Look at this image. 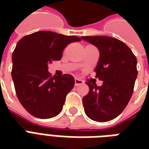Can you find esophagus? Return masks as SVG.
Returning <instances> with one entry per match:
<instances>
[{"mask_svg": "<svg viewBox=\"0 0 149 149\" xmlns=\"http://www.w3.org/2000/svg\"><path fill=\"white\" fill-rule=\"evenodd\" d=\"M82 84H83V81H81V80L77 79V78L75 79V86H78V85H81Z\"/></svg>", "mask_w": 149, "mask_h": 149, "instance_id": "1", "label": "esophagus"}]
</instances>
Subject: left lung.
<instances>
[{
	"label": "left lung",
	"instance_id": "8db88e82",
	"mask_svg": "<svg viewBox=\"0 0 149 149\" xmlns=\"http://www.w3.org/2000/svg\"><path fill=\"white\" fill-rule=\"evenodd\" d=\"M81 38L97 47L100 58L94 71L101 86L86 82L88 93L83 98L86 115L93 120L106 122L118 116L131 99L137 77L136 58L125 43L114 37Z\"/></svg>",
	"mask_w": 149,
	"mask_h": 149
}]
</instances>
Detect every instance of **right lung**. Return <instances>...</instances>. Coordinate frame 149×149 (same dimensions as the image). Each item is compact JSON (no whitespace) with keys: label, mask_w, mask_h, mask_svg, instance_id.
<instances>
[{"label":"right lung","mask_w":149,"mask_h":149,"mask_svg":"<svg viewBox=\"0 0 149 149\" xmlns=\"http://www.w3.org/2000/svg\"><path fill=\"white\" fill-rule=\"evenodd\" d=\"M81 38L39 31L21 38L12 56V77L18 100L35 117L48 119L62 111L67 94L74 86L69 74L52 76L48 65L62 57L68 44Z\"/></svg>","instance_id":"add662e5"}]
</instances>
